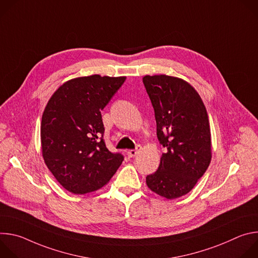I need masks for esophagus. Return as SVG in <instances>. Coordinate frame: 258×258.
<instances>
[{"label":"esophagus","instance_id":"obj_1","mask_svg":"<svg viewBox=\"0 0 258 258\" xmlns=\"http://www.w3.org/2000/svg\"><path fill=\"white\" fill-rule=\"evenodd\" d=\"M141 149H142V146L141 145H138L137 147H136V149H134V150H130L128 152H127V155H128V157H135L140 151H141Z\"/></svg>","mask_w":258,"mask_h":258}]
</instances>
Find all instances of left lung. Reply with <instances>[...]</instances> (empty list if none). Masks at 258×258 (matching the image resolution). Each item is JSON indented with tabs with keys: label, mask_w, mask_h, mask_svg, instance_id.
Here are the masks:
<instances>
[{
	"label": "left lung",
	"mask_w": 258,
	"mask_h": 258,
	"mask_svg": "<svg viewBox=\"0 0 258 258\" xmlns=\"http://www.w3.org/2000/svg\"><path fill=\"white\" fill-rule=\"evenodd\" d=\"M143 83L154 108L157 138L166 152L147 186L166 199L189 193L211 160L206 108L187 82L164 75L146 76Z\"/></svg>",
	"instance_id": "left-lung-1"
}]
</instances>
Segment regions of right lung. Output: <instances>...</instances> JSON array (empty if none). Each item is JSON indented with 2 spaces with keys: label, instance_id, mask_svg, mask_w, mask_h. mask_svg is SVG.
I'll return each instance as SVG.
<instances>
[{
  "label": "right lung",
  "instance_id": "right-lung-1",
  "mask_svg": "<svg viewBox=\"0 0 258 258\" xmlns=\"http://www.w3.org/2000/svg\"><path fill=\"white\" fill-rule=\"evenodd\" d=\"M124 81L98 75L68 81L45 108L43 157L55 178L73 194L101 189L123 161L121 153L107 149L101 111Z\"/></svg>",
  "mask_w": 258,
  "mask_h": 258
}]
</instances>
